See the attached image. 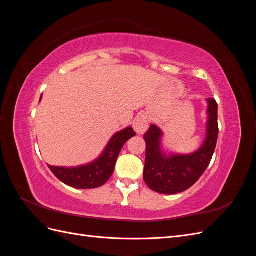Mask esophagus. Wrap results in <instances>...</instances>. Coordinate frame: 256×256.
Instances as JSON below:
<instances>
[{
	"label": "esophagus",
	"instance_id": "1",
	"mask_svg": "<svg viewBox=\"0 0 256 256\" xmlns=\"http://www.w3.org/2000/svg\"><path fill=\"white\" fill-rule=\"evenodd\" d=\"M148 122H150V120L146 118V116H141V118L136 120V122L134 124V130L136 131V134H143L145 131L148 129Z\"/></svg>",
	"mask_w": 256,
	"mask_h": 256
}]
</instances>
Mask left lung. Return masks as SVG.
I'll list each match as a JSON object with an SVG mask.
<instances>
[{
	"mask_svg": "<svg viewBox=\"0 0 256 256\" xmlns=\"http://www.w3.org/2000/svg\"><path fill=\"white\" fill-rule=\"evenodd\" d=\"M207 102L209 104L207 136L203 146L194 154L186 156L175 154L166 158L160 152L159 138L162 134L160 129L150 125L144 134L146 142L144 182L152 191L162 194H176L192 187L206 171L219 134L218 104L214 98H209Z\"/></svg>",
	"mask_w": 256,
	"mask_h": 256,
	"instance_id": "1",
	"label": "left lung"
}]
</instances>
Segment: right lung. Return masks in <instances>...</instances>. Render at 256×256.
<instances>
[{
  "label": "right lung",
  "mask_w": 256,
  "mask_h": 256,
  "mask_svg": "<svg viewBox=\"0 0 256 256\" xmlns=\"http://www.w3.org/2000/svg\"><path fill=\"white\" fill-rule=\"evenodd\" d=\"M136 134L131 127L113 136L106 150L98 160L88 166L78 168H60L48 166L51 172L67 186L76 189H92L104 184L114 172L120 150L130 138Z\"/></svg>",
  "instance_id": "obj_1"
}]
</instances>
